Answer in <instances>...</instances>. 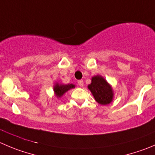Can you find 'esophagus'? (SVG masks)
<instances>
[{"label": "esophagus", "instance_id": "34e87169", "mask_svg": "<svg viewBox=\"0 0 155 155\" xmlns=\"http://www.w3.org/2000/svg\"><path fill=\"white\" fill-rule=\"evenodd\" d=\"M78 85L80 87H83L84 86V81L83 80H80L78 81Z\"/></svg>", "mask_w": 155, "mask_h": 155}]
</instances>
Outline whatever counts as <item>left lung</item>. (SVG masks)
Returning a JSON list of instances; mask_svg holds the SVG:
<instances>
[{
    "label": "left lung",
    "instance_id": "8db88e82",
    "mask_svg": "<svg viewBox=\"0 0 155 155\" xmlns=\"http://www.w3.org/2000/svg\"><path fill=\"white\" fill-rule=\"evenodd\" d=\"M88 88L98 104L107 105L111 103L113 97V91L103 77L100 75L93 77L92 82L88 85Z\"/></svg>",
    "mask_w": 155,
    "mask_h": 155
}]
</instances>
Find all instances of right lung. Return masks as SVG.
<instances>
[{"instance_id":"add662e5","label":"right lung","mask_w":155,"mask_h":155,"mask_svg":"<svg viewBox=\"0 0 155 155\" xmlns=\"http://www.w3.org/2000/svg\"><path fill=\"white\" fill-rule=\"evenodd\" d=\"M74 87V84H56L55 86L54 87V91L55 94H56L57 97H61L63 94L65 92H67L68 90L71 89V88Z\"/></svg>"}]
</instances>
